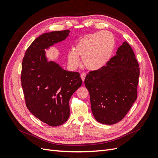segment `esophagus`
Returning a JSON list of instances; mask_svg holds the SVG:
<instances>
[{"instance_id": "34e87169", "label": "esophagus", "mask_w": 158, "mask_h": 158, "mask_svg": "<svg viewBox=\"0 0 158 158\" xmlns=\"http://www.w3.org/2000/svg\"><path fill=\"white\" fill-rule=\"evenodd\" d=\"M85 76H86V74H85V73H82V74H80V77H81V78H82V81H83V82H84Z\"/></svg>"}]
</instances>
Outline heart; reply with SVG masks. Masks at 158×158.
Returning a JSON list of instances; mask_svg holds the SVG:
<instances>
[{"mask_svg": "<svg viewBox=\"0 0 158 158\" xmlns=\"http://www.w3.org/2000/svg\"><path fill=\"white\" fill-rule=\"evenodd\" d=\"M115 44L113 33L107 31L84 35L76 41L74 51H69L68 63L72 69L77 68L80 64L79 56H81L88 69L95 70L102 69L111 59Z\"/></svg>", "mask_w": 158, "mask_h": 158, "instance_id": "b5f03b06", "label": "heart"}]
</instances>
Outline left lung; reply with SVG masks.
I'll return each mask as SVG.
<instances>
[{
  "instance_id": "1",
  "label": "left lung",
  "mask_w": 158,
  "mask_h": 158,
  "mask_svg": "<svg viewBox=\"0 0 158 158\" xmlns=\"http://www.w3.org/2000/svg\"><path fill=\"white\" fill-rule=\"evenodd\" d=\"M103 68L90 71L84 84L95 118L113 125L126 116L137 98L139 64L131 47L124 41Z\"/></svg>"
}]
</instances>
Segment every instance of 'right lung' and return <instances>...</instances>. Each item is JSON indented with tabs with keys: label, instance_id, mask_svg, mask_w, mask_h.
Instances as JSON below:
<instances>
[{
	"label": "right lung",
	"instance_id": "add662e5",
	"mask_svg": "<svg viewBox=\"0 0 158 158\" xmlns=\"http://www.w3.org/2000/svg\"><path fill=\"white\" fill-rule=\"evenodd\" d=\"M70 30L51 31L38 37L22 60L21 82L28 110L51 127L63 125L69 118V100L82 84L80 74L47 61L45 49L63 41Z\"/></svg>",
	"mask_w": 158,
	"mask_h": 158
}]
</instances>
